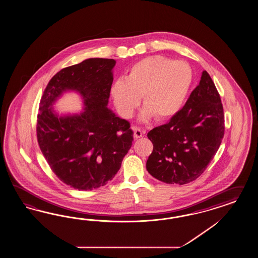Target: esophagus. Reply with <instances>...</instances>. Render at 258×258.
I'll list each match as a JSON object with an SVG mask.
<instances>
[{"label":"esophagus","mask_w":258,"mask_h":258,"mask_svg":"<svg viewBox=\"0 0 258 258\" xmlns=\"http://www.w3.org/2000/svg\"><path fill=\"white\" fill-rule=\"evenodd\" d=\"M133 131H134V139H139L140 138H142V136H143V133L141 131V129L140 128H138V127H133Z\"/></svg>","instance_id":"1"}]
</instances>
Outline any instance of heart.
<instances>
[{
  "label": "heart",
  "instance_id": "obj_1",
  "mask_svg": "<svg viewBox=\"0 0 258 258\" xmlns=\"http://www.w3.org/2000/svg\"><path fill=\"white\" fill-rule=\"evenodd\" d=\"M192 80L194 73L187 62L155 55L136 62L126 79L115 80L110 93L118 112L125 119L139 106L142 94L145 106L139 114V121L153 116L168 119L184 105Z\"/></svg>",
  "mask_w": 258,
  "mask_h": 258
}]
</instances>
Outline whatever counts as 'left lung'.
I'll use <instances>...</instances> for the list:
<instances>
[{"instance_id": "1", "label": "left lung", "mask_w": 258, "mask_h": 258, "mask_svg": "<svg viewBox=\"0 0 258 258\" xmlns=\"http://www.w3.org/2000/svg\"><path fill=\"white\" fill-rule=\"evenodd\" d=\"M225 132L224 109L212 78L203 71L199 86L169 122L148 133L153 144L146 168L152 177L186 184L205 171Z\"/></svg>"}]
</instances>
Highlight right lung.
<instances>
[{
  "mask_svg": "<svg viewBox=\"0 0 258 258\" xmlns=\"http://www.w3.org/2000/svg\"><path fill=\"white\" fill-rule=\"evenodd\" d=\"M116 60L90 58L61 69L41 98L37 139L57 177L80 191L106 185L119 171L132 146L130 123L107 107ZM78 93L84 109L59 114L54 104L66 93Z\"/></svg>",
  "mask_w": 258,
  "mask_h": 258,
  "instance_id": "add662e5",
  "label": "right lung"
}]
</instances>
